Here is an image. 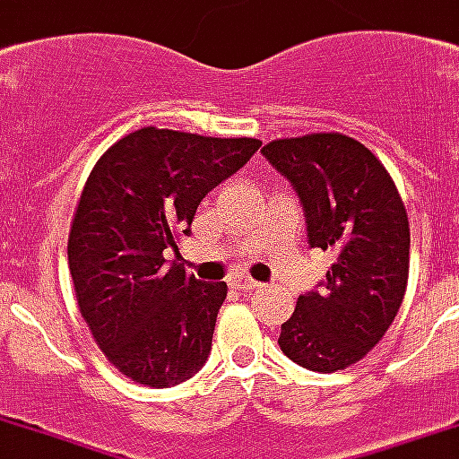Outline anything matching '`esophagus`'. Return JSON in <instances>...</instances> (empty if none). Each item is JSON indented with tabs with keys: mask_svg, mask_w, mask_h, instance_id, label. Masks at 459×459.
Segmentation results:
<instances>
[{
	"mask_svg": "<svg viewBox=\"0 0 459 459\" xmlns=\"http://www.w3.org/2000/svg\"><path fill=\"white\" fill-rule=\"evenodd\" d=\"M236 286H238L241 291H258V289H261V283L254 281V279H238Z\"/></svg>",
	"mask_w": 459,
	"mask_h": 459,
	"instance_id": "34e87169",
	"label": "esophagus"
}]
</instances>
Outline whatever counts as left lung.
I'll return each instance as SVG.
<instances>
[{"mask_svg":"<svg viewBox=\"0 0 459 459\" xmlns=\"http://www.w3.org/2000/svg\"><path fill=\"white\" fill-rule=\"evenodd\" d=\"M261 152L294 186L311 248L334 255L281 324L279 347L311 372L347 369L382 342L407 291L404 204L379 158L342 133L271 140Z\"/></svg>","mask_w":459,"mask_h":459,"instance_id":"1","label":"left lung"}]
</instances>
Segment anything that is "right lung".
I'll return each instance as SVG.
<instances>
[{
    "instance_id": "right-lung-1",
    "label": "right lung",
    "mask_w": 459,
    "mask_h": 459,
    "mask_svg": "<svg viewBox=\"0 0 459 459\" xmlns=\"http://www.w3.org/2000/svg\"><path fill=\"white\" fill-rule=\"evenodd\" d=\"M258 148L255 138L140 127L87 178L67 241L74 296L102 354L133 382L180 385L208 359L229 286L165 266V251H178L201 201Z\"/></svg>"
}]
</instances>
